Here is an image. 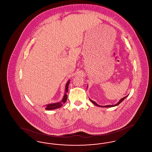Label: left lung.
Segmentation results:
<instances>
[{
  "label": "left lung",
  "mask_w": 152,
  "mask_h": 152,
  "mask_svg": "<svg viewBox=\"0 0 152 152\" xmlns=\"http://www.w3.org/2000/svg\"><path fill=\"white\" fill-rule=\"evenodd\" d=\"M128 96H125V97H124V98H123V99H121L120 101H119V102H118V103H117L116 104H115V105H106V106H100V105H98L97 103H96L94 101H92V100H91V99H90V100H91V101L95 105H96V106H98V107H104V108H108V107H115V106H117V105H118V104H120L122 101L127 97Z\"/></svg>",
  "instance_id": "obj_1"
}]
</instances>
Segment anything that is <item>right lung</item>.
Listing matches in <instances>:
<instances>
[{
    "mask_svg": "<svg viewBox=\"0 0 152 152\" xmlns=\"http://www.w3.org/2000/svg\"><path fill=\"white\" fill-rule=\"evenodd\" d=\"M70 81L69 80L65 86V94H64V96L61 102H57V103H53V104H48L46 105L45 107V109L46 110H52V109H58V108H60L62 105H63V103H65L67 100V94L66 93L68 92V86L69 84Z\"/></svg>",
    "mask_w": 152,
    "mask_h": 152,
    "instance_id": "obj_1",
    "label": "right lung"
}]
</instances>
